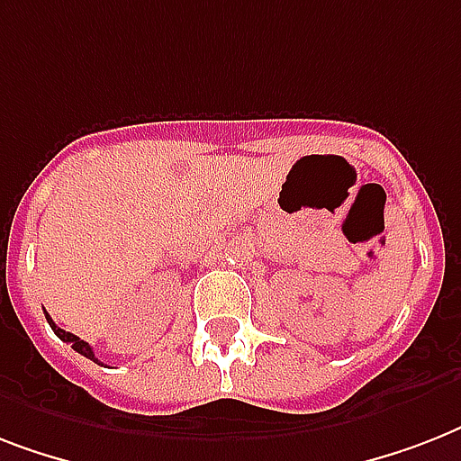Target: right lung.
<instances>
[{
	"mask_svg": "<svg viewBox=\"0 0 461 461\" xmlns=\"http://www.w3.org/2000/svg\"><path fill=\"white\" fill-rule=\"evenodd\" d=\"M45 315H47V313H45ZM47 322H50V328L54 330V335L59 337V339H64V342L71 344V349H76V351H78V354H83V357L90 358V361H95V364H97L95 354H93V349H90V344H88V342H83L81 337L71 335V332H67V330L57 328V322H54L52 318H50V315H47Z\"/></svg>",
	"mask_w": 461,
	"mask_h": 461,
	"instance_id": "add662e5",
	"label": "right lung"
}]
</instances>
